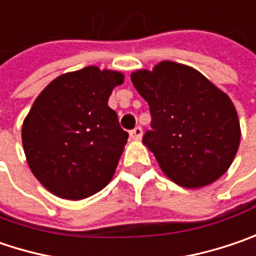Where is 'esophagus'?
<instances>
[{
  "mask_svg": "<svg viewBox=\"0 0 256 256\" xmlns=\"http://www.w3.org/2000/svg\"><path fill=\"white\" fill-rule=\"evenodd\" d=\"M130 138H132V139H136V140L140 139V138H142V128H140V126H136V128L130 132Z\"/></svg>",
  "mask_w": 256,
  "mask_h": 256,
  "instance_id": "1",
  "label": "esophagus"
}]
</instances>
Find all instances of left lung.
<instances>
[{
  "instance_id": "left-lung-1",
  "label": "left lung",
  "mask_w": 256,
  "mask_h": 256,
  "mask_svg": "<svg viewBox=\"0 0 256 256\" xmlns=\"http://www.w3.org/2000/svg\"><path fill=\"white\" fill-rule=\"evenodd\" d=\"M152 116L143 143L164 174L184 188H200L226 172L240 142L236 108L223 91L187 65L164 60L132 74Z\"/></svg>"
}]
</instances>
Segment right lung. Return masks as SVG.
Returning <instances> with one entry per match:
<instances>
[{"label": "right lung", "mask_w": 256, "mask_h": 256, "mask_svg": "<svg viewBox=\"0 0 256 256\" xmlns=\"http://www.w3.org/2000/svg\"><path fill=\"white\" fill-rule=\"evenodd\" d=\"M124 75L97 66L53 80L36 98L22 128L27 164L52 194L82 200L113 178L128 133L108 107Z\"/></svg>", "instance_id": "obj_1"}]
</instances>
